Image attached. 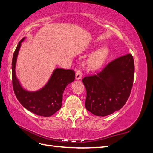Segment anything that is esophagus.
Here are the masks:
<instances>
[{"label":"esophagus","mask_w":153,"mask_h":153,"mask_svg":"<svg viewBox=\"0 0 153 153\" xmlns=\"http://www.w3.org/2000/svg\"><path fill=\"white\" fill-rule=\"evenodd\" d=\"M82 71L80 69H77V72L76 74V80H79L82 78Z\"/></svg>","instance_id":"34e87169"}]
</instances>
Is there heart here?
<instances>
[{
	"label": "heart",
	"mask_w": 153,
	"mask_h": 153,
	"mask_svg": "<svg viewBox=\"0 0 153 153\" xmlns=\"http://www.w3.org/2000/svg\"><path fill=\"white\" fill-rule=\"evenodd\" d=\"M109 55V50L107 48H102L97 50L88 60L87 65L90 70H96L100 68Z\"/></svg>",
	"instance_id": "heart-1"
}]
</instances>
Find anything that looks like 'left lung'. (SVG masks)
I'll return each mask as SVG.
<instances>
[{"mask_svg": "<svg viewBox=\"0 0 153 153\" xmlns=\"http://www.w3.org/2000/svg\"><path fill=\"white\" fill-rule=\"evenodd\" d=\"M134 74V59L127 54L108 63L96 75L84 77L86 109L98 116L121 109L130 96Z\"/></svg>", "mask_w": 153, "mask_h": 153, "instance_id": "1", "label": "left lung"}]
</instances>
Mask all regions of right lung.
Masks as SVG:
<instances>
[{"label": "right lung", "mask_w": 153, "mask_h": 153, "mask_svg": "<svg viewBox=\"0 0 153 153\" xmlns=\"http://www.w3.org/2000/svg\"><path fill=\"white\" fill-rule=\"evenodd\" d=\"M19 41L12 60V82L16 98L23 107L35 114L48 117L59 110L62 105L63 94L69 84L75 79V71L71 69L57 68L48 82L39 90L29 91L22 88L15 73V65L21 43Z\"/></svg>", "instance_id": "obj_1"}]
</instances>
